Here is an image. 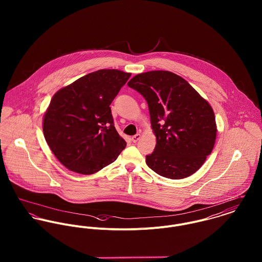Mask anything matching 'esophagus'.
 <instances>
[{"instance_id":"1","label":"esophagus","mask_w":262,"mask_h":262,"mask_svg":"<svg viewBox=\"0 0 262 262\" xmlns=\"http://www.w3.org/2000/svg\"><path fill=\"white\" fill-rule=\"evenodd\" d=\"M140 137H141V135L138 133V134H136V135H134V136H132V138H131V140H132V142H134V143H136L139 139H140Z\"/></svg>"}]
</instances>
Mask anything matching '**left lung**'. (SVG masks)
Listing matches in <instances>:
<instances>
[{
  "label": "left lung",
  "instance_id": "1",
  "mask_svg": "<svg viewBox=\"0 0 262 262\" xmlns=\"http://www.w3.org/2000/svg\"><path fill=\"white\" fill-rule=\"evenodd\" d=\"M128 85L148 104L156 145L146 155V164L171 180L193 174L215 145L217 125L211 105L186 79L167 71L135 75Z\"/></svg>",
  "mask_w": 262,
  "mask_h": 262
}]
</instances>
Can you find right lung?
Returning a JSON list of instances; mask_svg holds the SVG:
<instances>
[{
	"label": "right lung",
	"mask_w": 262,
	"mask_h": 262,
	"mask_svg": "<svg viewBox=\"0 0 262 262\" xmlns=\"http://www.w3.org/2000/svg\"><path fill=\"white\" fill-rule=\"evenodd\" d=\"M130 76L118 70H100L54 94L44 114L43 134L68 169L93 174L126 147L114 127L110 105Z\"/></svg>",
	"instance_id": "right-lung-1"
}]
</instances>
